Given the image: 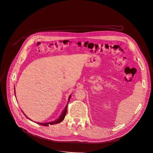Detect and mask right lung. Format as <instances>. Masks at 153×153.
<instances>
[{"instance_id": "add662e5", "label": "right lung", "mask_w": 153, "mask_h": 153, "mask_svg": "<svg viewBox=\"0 0 153 153\" xmlns=\"http://www.w3.org/2000/svg\"><path fill=\"white\" fill-rule=\"evenodd\" d=\"M71 97V95L69 97V99H68V103L67 105L66 106V107L64 108V110L61 112V114L60 115V116L58 117V119L55 120L54 121H53V122H48V123H38V122H36V123L39 124V125H43V126H49V125H55V124H57V123H59L60 122H61L62 120H64V118H65V116L66 115V112H67V108H68V102H69L70 100V99ZM29 120H31L30 118H28L27 117H26Z\"/></svg>"}]
</instances>
